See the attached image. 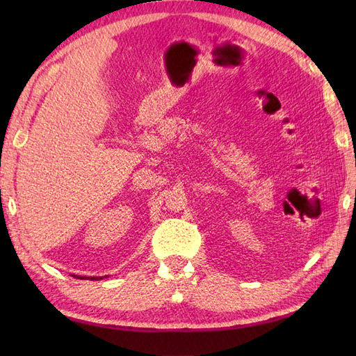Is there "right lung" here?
<instances>
[{
    "mask_svg": "<svg viewBox=\"0 0 356 356\" xmlns=\"http://www.w3.org/2000/svg\"><path fill=\"white\" fill-rule=\"evenodd\" d=\"M73 277H76V275H73ZM76 278H90V280H101L102 277H76Z\"/></svg>",
    "mask_w": 356,
    "mask_h": 356,
    "instance_id": "obj_1",
    "label": "right lung"
}]
</instances>
